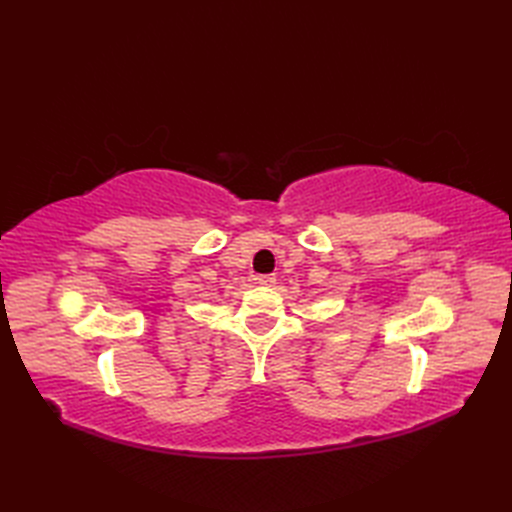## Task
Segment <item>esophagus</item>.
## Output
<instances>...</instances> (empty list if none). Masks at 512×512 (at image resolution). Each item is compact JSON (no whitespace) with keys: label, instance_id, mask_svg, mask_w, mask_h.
<instances>
[{"label":"esophagus","instance_id":"34e87169","mask_svg":"<svg viewBox=\"0 0 512 512\" xmlns=\"http://www.w3.org/2000/svg\"><path fill=\"white\" fill-rule=\"evenodd\" d=\"M256 282L262 286H271L275 282V275H256Z\"/></svg>","mask_w":512,"mask_h":512}]
</instances>
